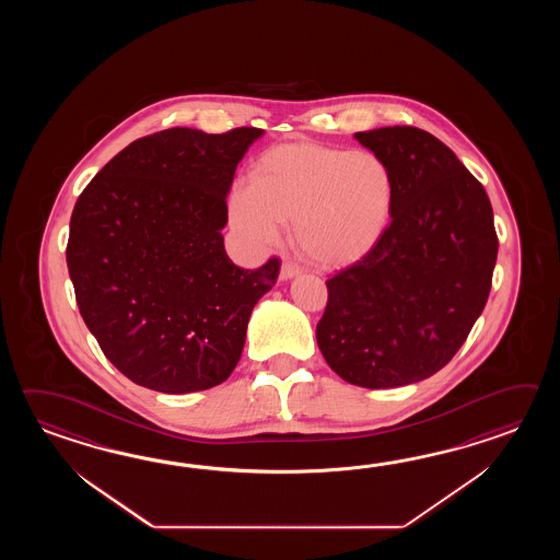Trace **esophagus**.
<instances>
[{"instance_id":"esophagus-1","label":"esophagus","mask_w":560,"mask_h":560,"mask_svg":"<svg viewBox=\"0 0 560 560\" xmlns=\"http://www.w3.org/2000/svg\"><path fill=\"white\" fill-rule=\"evenodd\" d=\"M300 272H302V268H300L296 262L284 260L282 268H280V278H282V280H290V278H294V276L300 275Z\"/></svg>"}]
</instances>
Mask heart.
<instances>
[{
    "mask_svg": "<svg viewBox=\"0 0 560 560\" xmlns=\"http://www.w3.org/2000/svg\"><path fill=\"white\" fill-rule=\"evenodd\" d=\"M396 202L390 164L370 150L318 142L280 143L264 152L230 194V224L240 236L270 246L282 222H294L300 248L324 266L366 256L384 236Z\"/></svg>",
    "mask_w": 560,
    "mask_h": 560,
    "instance_id": "heart-1",
    "label": "heart"
}]
</instances>
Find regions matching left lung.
I'll return each instance as SVG.
<instances>
[{
	"instance_id": "1",
	"label": "left lung",
	"mask_w": 560,
	"mask_h": 560,
	"mask_svg": "<svg viewBox=\"0 0 560 560\" xmlns=\"http://www.w3.org/2000/svg\"><path fill=\"white\" fill-rule=\"evenodd\" d=\"M354 138L393 167V222L326 280L316 340L342 381L396 388L436 374L465 345L490 294L499 238L482 184L439 138L412 126Z\"/></svg>"
}]
</instances>
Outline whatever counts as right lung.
<instances>
[{
	"instance_id": "add662e5",
	"label": "right lung",
	"mask_w": 560,
	"mask_h": 560,
	"mask_svg": "<svg viewBox=\"0 0 560 560\" xmlns=\"http://www.w3.org/2000/svg\"><path fill=\"white\" fill-rule=\"evenodd\" d=\"M262 131H155L114 155L73 206L75 302L131 382L196 393L236 369L252 308L280 272L278 258L238 268L220 232L236 166Z\"/></svg>"
}]
</instances>
